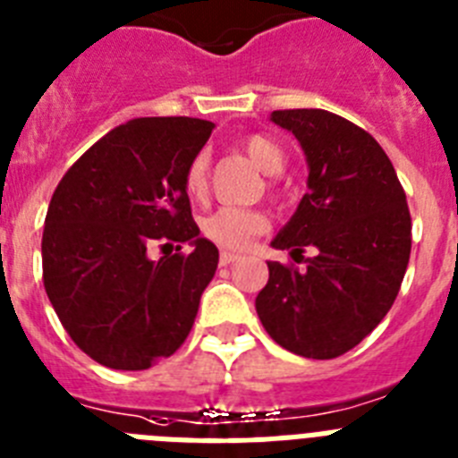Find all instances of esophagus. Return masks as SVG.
Returning <instances> with one entry per match:
<instances>
[{
    "instance_id": "obj_1",
    "label": "esophagus",
    "mask_w": 458,
    "mask_h": 458,
    "mask_svg": "<svg viewBox=\"0 0 458 458\" xmlns=\"http://www.w3.org/2000/svg\"><path fill=\"white\" fill-rule=\"evenodd\" d=\"M240 260V253L234 251H221V265H230V262Z\"/></svg>"
}]
</instances>
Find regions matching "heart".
<instances>
[{
  "label": "heart",
  "instance_id": "b5f03b06",
  "mask_svg": "<svg viewBox=\"0 0 458 458\" xmlns=\"http://www.w3.org/2000/svg\"><path fill=\"white\" fill-rule=\"evenodd\" d=\"M244 149L262 173L278 174L284 170V149L265 135L244 138ZM207 170H209V157L205 152L191 158L189 168L184 173V186L189 196H200L205 191ZM265 225H267L265 214L258 212V209H242V207H218L200 221V230L207 240H212L218 246H225V249H242L258 233H262Z\"/></svg>",
  "mask_w": 458,
  "mask_h": 458
}]
</instances>
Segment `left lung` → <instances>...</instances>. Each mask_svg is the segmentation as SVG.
<instances>
[{
  "label": "left lung",
  "instance_id": "8db88e82",
  "mask_svg": "<svg viewBox=\"0 0 458 458\" xmlns=\"http://www.w3.org/2000/svg\"><path fill=\"white\" fill-rule=\"evenodd\" d=\"M309 163V193L274 249L316 256L306 267L267 262L258 293L262 327L281 348L334 360L377 327L399 295L411 258V212L394 165L357 124L327 110H274ZM300 262V260H297Z\"/></svg>",
  "mask_w": 458,
  "mask_h": 458
}]
</instances>
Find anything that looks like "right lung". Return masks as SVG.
Segmentation results:
<instances>
[{"label":"right lung","instance_id":"1","mask_svg":"<svg viewBox=\"0 0 458 458\" xmlns=\"http://www.w3.org/2000/svg\"><path fill=\"white\" fill-rule=\"evenodd\" d=\"M196 117H140L66 170L43 228V285L59 323L94 361L142 371L189 336L218 249L200 237L184 173L212 133ZM154 241L178 253L148 258ZM189 241L191 254L179 251Z\"/></svg>","mask_w":458,"mask_h":458}]
</instances>
